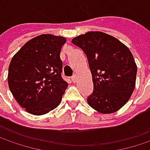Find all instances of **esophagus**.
<instances>
[{
  "label": "esophagus",
  "mask_w": 150,
  "mask_h": 150,
  "mask_svg": "<svg viewBox=\"0 0 150 150\" xmlns=\"http://www.w3.org/2000/svg\"><path fill=\"white\" fill-rule=\"evenodd\" d=\"M76 80H77V76L75 75H74L72 77H71V81L75 83V82H76Z\"/></svg>",
  "instance_id": "obj_1"
}]
</instances>
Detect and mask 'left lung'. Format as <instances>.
<instances>
[{
  "label": "left lung",
  "mask_w": 150,
  "mask_h": 150,
  "mask_svg": "<svg viewBox=\"0 0 150 150\" xmlns=\"http://www.w3.org/2000/svg\"><path fill=\"white\" fill-rule=\"evenodd\" d=\"M85 53L92 74L94 90L88 105L102 114L117 111L130 98L137 67L127 46L103 32H88L72 40Z\"/></svg>",
  "instance_id": "8db88e82"
}]
</instances>
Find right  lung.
I'll return each mask as SVG.
<instances>
[{"label": "right lung", "instance_id": "add662e5", "mask_svg": "<svg viewBox=\"0 0 150 150\" xmlns=\"http://www.w3.org/2000/svg\"><path fill=\"white\" fill-rule=\"evenodd\" d=\"M66 39L53 35H38L13 56L8 81L20 106L35 115L55 108L62 102L68 82L62 77L60 53Z\"/></svg>", "mask_w": 150, "mask_h": 150}]
</instances>
